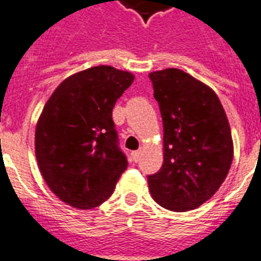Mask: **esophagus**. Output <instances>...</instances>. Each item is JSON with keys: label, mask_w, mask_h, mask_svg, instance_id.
Wrapping results in <instances>:
<instances>
[{"label": "esophagus", "mask_w": 261, "mask_h": 261, "mask_svg": "<svg viewBox=\"0 0 261 261\" xmlns=\"http://www.w3.org/2000/svg\"><path fill=\"white\" fill-rule=\"evenodd\" d=\"M141 154H142V150H137V151H133L131 152V158H133V161L138 162L141 159Z\"/></svg>", "instance_id": "1"}]
</instances>
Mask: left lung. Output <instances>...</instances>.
Segmentation results:
<instances>
[{
  "label": "left lung",
  "mask_w": 261,
  "mask_h": 261,
  "mask_svg": "<svg viewBox=\"0 0 261 261\" xmlns=\"http://www.w3.org/2000/svg\"><path fill=\"white\" fill-rule=\"evenodd\" d=\"M163 120V164L148 175L158 204L171 211L198 208L224 181L233 158L231 128L208 86L179 69L148 74Z\"/></svg>",
  "instance_id": "8db88e82"
}]
</instances>
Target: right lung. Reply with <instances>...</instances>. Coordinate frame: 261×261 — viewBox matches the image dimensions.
Masks as SVG:
<instances>
[{"label": "right lung", "mask_w": 261, "mask_h": 261, "mask_svg": "<svg viewBox=\"0 0 261 261\" xmlns=\"http://www.w3.org/2000/svg\"><path fill=\"white\" fill-rule=\"evenodd\" d=\"M134 75L111 66L63 81L46 102L36 128V156L46 185L62 201L90 210L110 198L127 168L113 109Z\"/></svg>", "instance_id": "obj_1"}]
</instances>
